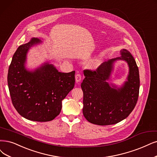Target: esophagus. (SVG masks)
Wrapping results in <instances>:
<instances>
[{
    "mask_svg": "<svg viewBox=\"0 0 157 157\" xmlns=\"http://www.w3.org/2000/svg\"><path fill=\"white\" fill-rule=\"evenodd\" d=\"M75 82H76L77 83L81 82V80L82 79V76L80 74H77L76 75H75Z\"/></svg>",
    "mask_w": 157,
    "mask_h": 157,
    "instance_id": "1",
    "label": "esophagus"
}]
</instances>
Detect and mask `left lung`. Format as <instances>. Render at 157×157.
<instances>
[{
	"label": "left lung",
	"instance_id": "obj_1",
	"mask_svg": "<svg viewBox=\"0 0 157 157\" xmlns=\"http://www.w3.org/2000/svg\"><path fill=\"white\" fill-rule=\"evenodd\" d=\"M121 56L104 62L95 71H83L85 78L81 85L83 92V113L89 122L98 125L117 124L126 118L133 111L138 101L140 77L136 61L125 49ZM124 60L128 63L130 74L122 88L110 87L106 81L116 60Z\"/></svg>",
	"mask_w": 157,
	"mask_h": 157
}]
</instances>
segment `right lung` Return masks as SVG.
<instances>
[{
    "mask_svg": "<svg viewBox=\"0 0 157 157\" xmlns=\"http://www.w3.org/2000/svg\"><path fill=\"white\" fill-rule=\"evenodd\" d=\"M40 42L33 38L19 46L8 69V85L11 101L19 114L28 120L42 122L59 114L62 100L74 86L75 71L59 72L48 63L34 72L26 71L27 52Z\"/></svg>",
    "mask_w": 157,
    "mask_h": 157,
    "instance_id": "1",
    "label": "right lung"
}]
</instances>
